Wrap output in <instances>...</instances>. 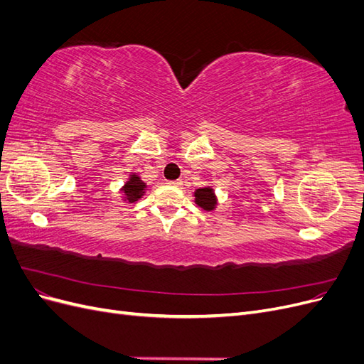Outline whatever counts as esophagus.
I'll return each instance as SVG.
<instances>
[{"label": "esophagus", "instance_id": "esophagus-1", "mask_svg": "<svg viewBox=\"0 0 364 364\" xmlns=\"http://www.w3.org/2000/svg\"><path fill=\"white\" fill-rule=\"evenodd\" d=\"M168 185H173V186H181V185H182V181H179V179H178V181H170V182H168Z\"/></svg>", "mask_w": 364, "mask_h": 364}]
</instances>
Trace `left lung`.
Wrapping results in <instances>:
<instances>
[{"label":"left lung","instance_id":"left-lung-1","mask_svg":"<svg viewBox=\"0 0 364 364\" xmlns=\"http://www.w3.org/2000/svg\"><path fill=\"white\" fill-rule=\"evenodd\" d=\"M194 202L197 206H200L205 211H214L217 206V196L211 186H203L194 191Z\"/></svg>","mask_w":364,"mask_h":364}]
</instances>
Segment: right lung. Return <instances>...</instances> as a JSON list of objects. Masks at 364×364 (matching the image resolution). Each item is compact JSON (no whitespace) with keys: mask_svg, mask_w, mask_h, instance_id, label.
I'll list each match as a JSON object with an SVG mask.
<instances>
[{"mask_svg":"<svg viewBox=\"0 0 364 364\" xmlns=\"http://www.w3.org/2000/svg\"><path fill=\"white\" fill-rule=\"evenodd\" d=\"M147 185L144 181H141L139 176L136 173H130L129 179L121 188V193H123V199L129 203L138 202L142 196L146 194Z\"/></svg>","mask_w":364,"mask_h":364,"instance_id":"obj_1","label":"right lung"}]
</instances>
